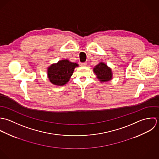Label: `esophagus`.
<instances>
[{"label":"esophagus","instance_id":"obj_1","mask_svg":"<svg viewBox=\"0 0 159 159\" xmlns=\"http://www.w3.org/2000/svg\"><path fill=\"white\" fill-rule=\"evenodd\" d=\"M87 65V63L85 62V63H80V66H83V67H85V66H86Z\"/></svg>","mask_w":159,"mask_h":159}]
</instances>
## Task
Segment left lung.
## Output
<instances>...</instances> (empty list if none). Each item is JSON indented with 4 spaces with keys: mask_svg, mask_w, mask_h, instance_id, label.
<instances>
[{
    "mask_svg": "<svg viewBox=\"0 0 159 159\" xmlns=\"http://www.w3.org/2000/svg\"><path fill=\"white\" fill-rule=\"evenodd\" d=\"M93 72L96 78L101 83L109 82L112 79V71L111 67L103 62H99L93 68Z\"/></svg>",
    "mask_w": 159,
    "mask_h": 159,
    "instance_id": "8db88e82",
    "label": "left lung"
}]
</instances>
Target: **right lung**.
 I'll return each mask as SVG.
<instances>
[{"instance_id":"right-lung-1","label":"right lung","mask_w":159,"mask_h":159,"mask_svg":"<svg viewBox=\"0 0 159 159\" xmlns=\"http://www.w3.org/2000/svg\"><path fill=\"white\" fill-rule=\"evenodd\" d=\"M78 66V64L72 63L67 59L52 64L47 68L48 80L55 85L63 86L69 81L74 69Z\"/></svg>"}]
</instances>
